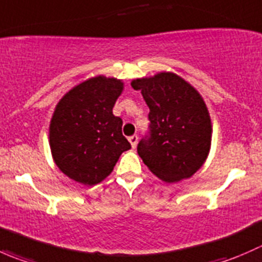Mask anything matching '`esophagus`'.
Masks as SVG:
<instances>
[{"label":"esophagus","mask_w":262,"mask_h":262,"mask_svg":"<svg viewBox=\"0 0 262 262\" xmlns=\"http://www.w3.org/2000/svg\"><path fill=\"white\" fill-rule=\"evenodd\" d=\"M129 142H130L132 147L136 148L137 143H138V136H137V134H133V136H130V137H129Z\"/></svg>","instance_id":"1"}]
</instances>
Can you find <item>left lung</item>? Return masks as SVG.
I'll use <instances>...</instances> for the list:
<instances>
[{
	"label": "left lung",
	"instance_id": "left-lung-1",
	"mask_svg": "<svg viewBox=\"0 0 262 262\" xmlns=\"http://www.w3.org/2000/svg\"><path fill=\"white\" fill-rule=\"evenodd\" d=\"M149 107L148 132L139 141V157L166 182L189 179L209 153L212 125L199 92L175 73L162 72L132 82Z\"/></svg>",
	"mask_w": 262,
	"mask_h": 262
}]
</instances>
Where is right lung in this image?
Masks as SVG:
<instances>
[{
  "label": "right lung",
  "mask_w": 262,
  "mask_h": 262,
  "mask_svg": "<svg viewBox=\"0 0 262 262\" xmlns=\"http://www.w3.org/2000/svg\"><path fill=\"white\" fill-rule=\"evenodd\" d=\"M123 82L97 76L73 87L58 102L49 128L50 149L64 175L83 185L104 180L123 152L130 149L113 114Z\"/></svg>",
  "instance_id": "right-lung-1"
}]
</instances>
